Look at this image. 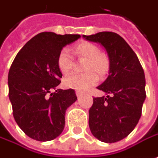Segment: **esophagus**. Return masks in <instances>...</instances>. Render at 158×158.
Masks as SVG:
<instances>
[{
  "label": "esophagus",
  "mask_w": 158,
  "mask_h": 158,
  "mask_svg": "<svg viewBox=\"0 0 158 158\" xmlns=\"http://www.w3.org/2000/svg\"><path fill=\"white\" fill-rule=\"evenodd\" d=\"M76 96L78 98H80L81 96H83V92H81V91H76Z\"/></svg>",
  "instance_id": "obj_1"
}]
</instances>
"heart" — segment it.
<instances>
[{
  "mask_svg": "<svg viewBox=\"0 0 158 158\" xmlns=\"http://www.w3.org/2000/svg\"><path fill=\"white\" fill-rule=\"evenodd\" d=\"M75 55L80 59H85L82 74L72 73L63 80L65 86L85 91L94 86L98 81V74L101 78L108 74L110 71V61L107 54L99 51L98 46L90 42H82L75 45L73 48ZM57 65L63 74L71 71L73 60L69 49L63 48L57 57Z\"/></svg>",
  "mask_w": 158,
  "mask_h": 158,
  "instance_id": "1",
  "label": "heart"
}]
</instances>
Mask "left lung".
Segmentation results:
<instances>
[{
  "label": "left lung",
  "mask_w": 158,
  "mask_h": 158,
  "mask_svg": "<svg viewBox=\"0 0 158 158\" xmlns=\"http://www.w3.org/2000/svg\"><path fill=\"white\" fill-rule=\"evenodd\" d=\"M83 37L99 43L110 58V74L98 89L109 94L93 98L89 110L90 132L98 139L114 143L128 136L139 122L146 98L143 68L131 47L117 33L102 31Z\"/></svg>",
  "instance_id": "8db88e82"
}]
</instances>
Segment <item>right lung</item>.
<instances>
[{
	"label": "right lung",
	"mask_w": 158,
	"mask_h": 158,
	"mask_svg": "<svg viewBox=\"0 0 158 158\" xmlns=\"http://www.w3.org/2000/svg\"><path fill=\"white\" fill-rule=\"evenodd\" d=\"M79 37L39 33L24 45L11 65L8 96L14 120L35 140L49 141L59 136L65 126L66 110L77 100L73 89L56 90L62 77L57 57L63 47Z\"/></svg>",
	"instance_id": "right-lung-1"
}]
</instances>
